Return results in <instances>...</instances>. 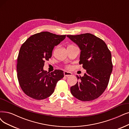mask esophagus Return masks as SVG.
I'll return each mask as SVG.
<instances>
[{
	"label": "esophagus",
	"instance_id": "34e87169",
	"mask_svg": "<svg viewBox=\"0 0 129 129\" xmlns=\"http://www.w3.org/2000/svg\"><path fill=\"white\" fill-rule=\"evenodd\" d=\"M64 74L65 77H69V76H71L72 75V73L70 72H68V71H64Z\"/></svg>",
	"mask_w": 129,
	"mask_h": 129
}]
</instances>
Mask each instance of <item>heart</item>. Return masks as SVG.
Wrapping results in <instances>:
<instances>
[{
    "mask_svg": "<svg viewBox=\"0 0 129 129\" xmlns=\"http://www.w3.org/2000/svg\"><path fill=\"white\" fill-rule=\"evenodd\" d=\"M70 68V67H69V66H68V68Z\"/></svg>",
    "mask_w": 129,
    "mask_h": 129,
    "instance_id": "heart-1",
    "label": "heart"
}]
</instances>
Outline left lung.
<instances>
[{
	"mask_svg": "<svg viewBox=\"0 0 129 129\" xmlns=\"http://www.w3.org/2000/svg\"><path fill=\"white\" fill-rule=\"evenodd\" d=\"M67 37L79 47V63L86 70L83 77L77 75L80 82L71 87V92L80 101H92L107 87L113 68L111 51L103 40L90 33Z\"/></svg>",
	"mask_w": 129,
	"mask_h": 129,
	"instance_id": "left-lung-1",
	"label": "left lung"
}]
</instances>
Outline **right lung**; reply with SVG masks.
<instances>
[{
	"instance_id": "obj_1",
	"label": "right lung",
	"mask_w": 129,
	"mask_h": 129,
	"mask_svg": "<svg viewBox=\"0 0 129 129\" xmlns=\"http://www.w3.org/2000/svg\"><path fill=\"white\" fill-rule=\"evenodd\" d=\"M66 37L48 32H41L29 37L22 45L17 58V72L23 92L36 100L50 96L57 82L64 77L63 71L49 73L44 70L45 60L52 56L55 46Z\"/></svg>"
}]
</instances>
